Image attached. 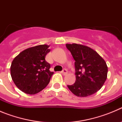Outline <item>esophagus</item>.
<instances>
[{
  "label": "esophagus",
  "instance_id": "34e87169",
  "mask_svg": "<svg viewBox=\"0 0 122 122\" xmlns=\"http://www.w3.org/2000/svg\"><path fill=\"white\" fill-rule=\"evenodd\" d=\"M62 73L63 75H66L68 73L67 70H66V69H64V70H63L62 71Z\"/></svg>",
  "mask_w": 122,
  "mask_h": 122
}]
</instances>
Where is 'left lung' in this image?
Wrapping results in <instances>:
<instances>
[{"label": "left lung", "mask_w": 122, "mask_h": 122, "mask_svg": "<svg viewBox=\"0 0 122 122\" xmlns=\"http://www.w3.org/2000/svg\"><path fill=\"white\" fill-rule=\"evenodd\" d=\"M75 60L76 81L68 87L74 95L86 97L101 89L107 79V66L104 59L88 46L66 44Z\"/></svg>", "instance_id": "8db88e82"}]
</instances>
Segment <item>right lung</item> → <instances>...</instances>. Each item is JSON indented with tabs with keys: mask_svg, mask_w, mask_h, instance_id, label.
Listing matches in <instances>:
<instances>
[{
	"mask_svg": "<svg viewBox=\"0 0 122 122\" xmlns=\"http://www.w3.org/2000/svg\"><path fill=\"white\" fill-rule=\"evenodd\" d=\"M49 46L41 45L28 48L13 59L10 67L15 84L25 93L34 95L48 86L54 72L45 60Z\"/></svg>",
	"mask_w": 122,
	"mask_h": 122,
	"instance_id": "add662e5",
	"label": "right lung"
}]
</instances>
